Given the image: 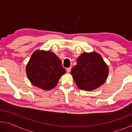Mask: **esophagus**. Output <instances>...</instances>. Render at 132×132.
<instances>
[{
    "mask_svg": "<svg viewBox=\"0 0 132 132\" xmlns=\"http://www.w3.org/2000/svg\"><path fill=\"white\" fill-rule=\"evenodd\" d=\"M70 70H71V68H68L66 69V71H67V72H68V73L70 72Z\"/></svg>",
    "mask_w": 132,
    "mask_h": 132,
    "instance_id": "esophagus-1",
    "label": "esophagus"
}]
</instances>
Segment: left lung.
Returning a JSON list of instances; mask_svg holds the SVG:
<instances>
[{
    "instance_id": "obj_1",
    "label": "left lung",
    "mask_w": 132,
    "mask_h": 132,
    "mask_svg": "<svg viewBox=\"0 0 132 132\" xmlns=\"http://www.w3.org/2000/svg\"><path fill=\"white\" fill-rule=\"evenodd\" d=\"M77 86L82 90L92 91L102 86L108 77L109 69L97 52H84L77 59L70 71Z\"/></svg>"
}]
</instances>
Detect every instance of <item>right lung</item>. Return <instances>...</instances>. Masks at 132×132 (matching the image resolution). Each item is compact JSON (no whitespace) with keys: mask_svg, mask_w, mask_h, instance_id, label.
<instances>
[{"mask_svg":"<svg viewBox=\"0 0 132 132\" xmlns=\"http://www.w3.org/2000/svg\"><path fill=\"white\" fill-rule=\"evenodd\" d=\"M26 70L31 83L45 90L55 87L60 78L66 73L59 57L51 51L43 50L32 53Z\"/></svg>","mask_w":132,"mask_h":132,"instance_id":"add662e5","label":"right lung"}]
</instances>
